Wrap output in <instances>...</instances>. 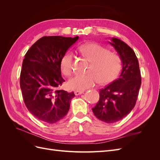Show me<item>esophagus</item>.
I'll return each mask as SVG.
<instances>
[{
  "label": "esophagus",
  "mask_w": 160,
  "mask_h": 160,
  "mask_svg": "<svg viewBox=\"0 0 160 160\" xmlns=\"http://www.w3.org/2000/svg\"><path fill=\"white\" fill-rule=\"evenodd\" d=\"M83 92H84L83 91H75L74 93L75 95H79L83 93Z\"/></svg>",
  "instance_id": "esophagus-1"
}]
</instances>
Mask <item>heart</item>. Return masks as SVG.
Instances as JSON below:
<instances>
[{
    "instance_id": "obj_1",
    "label": "heart",
    "mask_w": 160,
    "mask_h": 160,
    "mask_svg": "<svg viewBox=\"0 0 160 160\" xmlns=\"http://www.w3.org/2000/svg\"><path fill=\"white\" fill-rule=\"evenodd\" d=\"M79 51L91 62L88 74H76L71 78L68 85L72 89L82 91L94 86L98 83L106 85L111 83L122 69L120 57L96 43H88L81 46ZM72 54L67 52L61 61V68L65 75H70L72 71Z\"/></svg>"
}]
</instances>
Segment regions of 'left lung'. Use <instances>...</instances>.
Here are the masks:
<instances>
[{
	"label": "left lung",
	"mask_w": 160,
	"mask_h": 160,
	"mask_svg": "<svg viewBox=\"0 0 160 160\" xmlns=\"http://www.w3.org/2000/svg\"><path fill=\"white\" fill-rule=\"evenodd\" d=\"M118 52L122 71L118 79L99 91V100L92 111L103 122L112 123L122 119L135 107L142 83L139 62L133 49L117 38L109 42Z\"/></svg>",
	"instance_id": "left-lung-1"
}]
</instances>
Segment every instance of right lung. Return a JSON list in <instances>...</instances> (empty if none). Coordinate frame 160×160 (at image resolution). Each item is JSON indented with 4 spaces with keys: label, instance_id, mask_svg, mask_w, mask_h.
I'll use <instances>...</instances> for the list:
<instances>
[{
    "label": "right lung",
    "instance_id": "obj_1",
    "mask_svg": "<svg viewBox=\"0 0 160 160\" xmlns=\"http://www.w3.org/2000/svg\"><path fill=\"white\" fill-rule=\"evenodd\" d=\"M78 38L43 37L34 43L24 58L20 75L23 100L30 113L42 122L55 123L69 110L75 94L58 89L65 81L61 61Z\"/></svg>",
    "mask_w": 160,
    "mask_h": 160
}]
</instances>
